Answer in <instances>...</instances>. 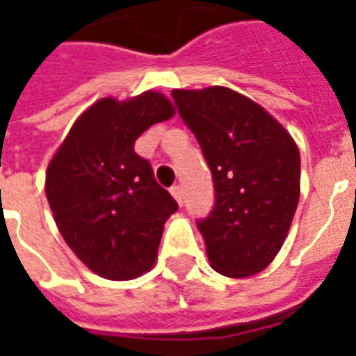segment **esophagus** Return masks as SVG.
Instances as JSON below:
<instances>
[{"mask_svg": "<svg viewBox=\"0 0 356 356\" xmlns=\"http://www.w3.org/2000/svg\"><path fill=\"white\" fill-rule=\"evenodd\" d=\"M171 194H173V198L179 202V206H183V188L179 185L171 186Z\"/></svg>", "mask_w": 356, "mask_h": 356, "instance_id": "34e87169", "label": "esophagus"}]
</instances>
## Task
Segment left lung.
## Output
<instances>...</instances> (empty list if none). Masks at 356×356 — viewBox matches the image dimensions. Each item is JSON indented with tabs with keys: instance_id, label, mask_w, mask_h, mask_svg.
<instances>
[{
	"instance_id": "left-lung-1",
	"label": "left lung",
	"mask_w": 356,
	"mask_h": 356,
	"mask_svg": "<svg viewBox=\"0 0 356 356\" xmlns=\"http://www.w3.org/2000/svg\"><path fill=\"white\" fill-rule=\"evenodd\" d=\"M171 97L213 177V209L196 221L211 267L231 278L261 273L280 252L298 208L296 143L232 89H173Z\"/></svg>"
}]
</instances>
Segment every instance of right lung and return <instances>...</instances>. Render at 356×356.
Returning a JSON list of instances; mask_svg holds the SVG:
<instances>
[{
	"label": "right lung",
	"mask_w": 356,
	"mask_h": 356,
	"mask_svg": "<svg viewBox=\"0 0 356 356\" xmlns=\"http://www.w3.org/2000/svg\"><path fill=\"white\" fill-rule=\"evenodd\" d=\"M173 116L163 95L145 91L118 102L101 99L86 110L53 156L45 194L58 231L93 273L131 280L156 261L163 223L177 202L156 183L135 140Z\"/></svg>",
	"instance_id": "obj_1"
}]
</instances>
